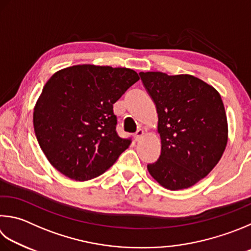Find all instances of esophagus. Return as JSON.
<instances>
[{
  "label": "esophagus",
  "instance_id": "esophagus-1",
  "mask_svg": "<svg viewBox=\"0 0 251 251\" xmlns=\"http://www.w3.org/2000/svg\"><path fill=\"white\" fill-rule=\"evenodd\" d=\"M144 130L143 129H137V131H136V133L134 134V138H135V140L136 141H139L141 138L144 137Z\"/></svg>",
  "mask_w": 251,
  "mask_h": 251
}]
</instances>
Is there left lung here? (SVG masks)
I'll use <instances>...</instances> for the list:
<instances>
[{
  "instance_id": "1",
  "label": "left lung",
  "mask_w": 251,
  "mask_h": 251,
  "mask_svg": "<svg viewBox=\"0 0 251 251\" xmlns=\"http://www.w3.org/2000/svg\"><path fill=\"white\" fill-rule=\"evenodd\" d=\"M156 105L161 153L147 169L159 184L190 188L217 165L227 145V118L220 93L190 75L139 72Z\"/></svg>"
}]
</instances>
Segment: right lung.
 Returning a JSON list of instances; mask_svg holds the SVG:
<instances>
[{
	"instance_id": "add662e5",
	"label": "right lung",
	"mask_w": 251,
	"mask_h": 251,
	"mask_svg": "<svg viewBox=\"0 0 251 251\" xmlns=\"http://www.w3.org/2000/svg\"><path fill=\"white\" fill-rule=\"evenodd\" d=\"M139 80L128 68L79 65L54 74L34 110V129L49 162L75 181L101 176L130 145L116 133L113 104Z\"/></svg>"
}]
</instances>
